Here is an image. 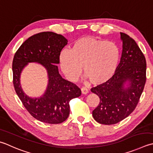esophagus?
Masks as SVG:
<instances>
[{
	"mask_svg": "<svg viewBox=\"0 0 153 153\" xmlns=\"http://www.w3.org/2000/svg\"><path fill=\"white\" fill-rule=\"evenodd\" d=\"M81 92H82V94L83 95H86V94H88V90L85 88H82V89H81Z\"/></svg>",
	"mask_w": 153,
	"mask_h": 153,
	"instance_id": "esophagus-1",
	"label": "esophagus"
}]
</instances>
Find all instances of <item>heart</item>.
<instances>
[{
	"label": "heart",
	"instance_id": "1",
	"mask_svg": "<svg viewBox=\"0 0 153 153\" xmlns=\"http://www.w3.org/2000/svg\"><path fill=\"white\" fill-rule=\"evenodd\" d=\"M119 50L114 43L93 36L76 40L70 50L59 54V64L65 77L75 82L83 75L93 85L106 83L114 76L119 60Z\"/></svg>",
	"mask_w": 153,
	"mask_h": 153
}]
</instances>
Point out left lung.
Masks as SVG:
<instances>
[{"label": "left lung", "mask_w": 153, "mask_h": 153, "mask_svg": "<svg viewBox=\"0 0 153 153\" xmlns=\"http://www.w3.org/2000/svg\"><path fill=\"white\" fill-rule=\"evenodd\" d=\"M120 63L108 82L91 88L100 99L92 115L99 123L116 124L129 115L138 104L146 82L145 56L129 36L120 32Z\"/></svg>", "instance_id": "left-lung-1"}]
</instances>
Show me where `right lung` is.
Returning <instances> with one entry per match:
<instances>
[{"label":"right lung","mask_w":153,"mask_h":153,"mask_svg":"<svg viewBox=\"0 0 153 153\" xmlns=\"http://www.w3.org/2000/svg\"><path fill=\"white\" fill-rule=\"evenodd\" d=\"M68 42L61 34L52 32H41L27 39L14 56L13 72L15 91L30 115L46 123L58 124L66 120L70 115V100L82 94L74 83L62 78L57 66L61 51ZM28 62H38L47 71V88L40 97H29L20 84L21 73Z\"/></svg>","instance_id":"1"}]
</instances>
